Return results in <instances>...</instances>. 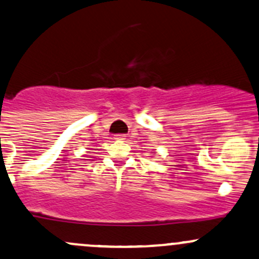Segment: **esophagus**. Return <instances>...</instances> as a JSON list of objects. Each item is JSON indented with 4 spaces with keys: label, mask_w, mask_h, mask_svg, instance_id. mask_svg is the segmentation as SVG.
Instances as JSON below:
<instances>
[{
    "label": "esophagus",
    "mask_w": 259,
    "mask_h": 259,
    "mask_svg": "<svg viewBox=\"0 0 259 259\" xmlns=\"http://www.w3.org/2000/svg\"><path fill=\"white\" fill-rule=\"evenodd\" d=\"M114 139L115 140H125V135H123V134H118V135H114Z\"/></svg>",
    "instance_id": "esophagus-1"
}]
</instances>
